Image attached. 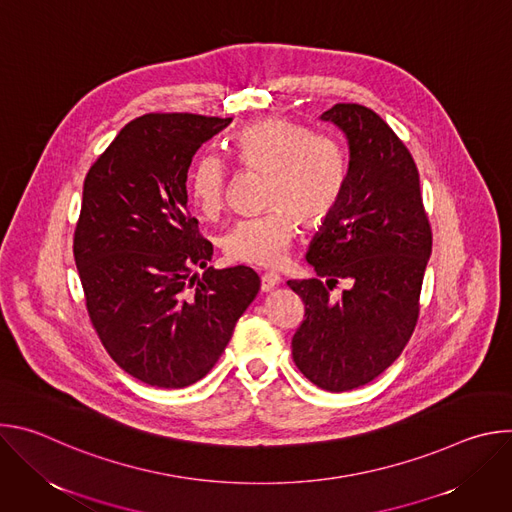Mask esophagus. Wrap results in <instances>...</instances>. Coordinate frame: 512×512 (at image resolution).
Instances as JSON below:
<instances>
[{
    "label": "esophagus",
    "instance_id": "obj_1",
    "mask_svg": "<svg viewBox=\"0 0 512 512\" xmlns=\"http://www.w3.org/2000/svg\"><path fill=\"white\" fill-rule=\"evenodd\" d=\"M281 283V277L277 273H263L261 275V289L263 291H271L273 287H277Z\"/></svg>",
    "mask_w": 512,
    "mask_h": 512
}]
</instances>
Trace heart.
<instances>
[{
	"label": "heart",
	"instance_id": "b5f03b06",
	"mask_svg": "<svg viewBox=\"0 0 512 512\" xmlns=\"http://www.w3.org/2000/svg\"><path fill=\"white\" fill-rule=\"evenodd\" d=\"M233 150L243 168L269 174L271 210L237 221L225 233L223 249L231 261L277 267L298 235L300 218L322 223L340 204L348 180L346 152L334 137L279 117L243 127L233 137ZM188 188L202 214H218L229 192L227 162L214 152L200 154Z\"/></svg>",
	"mask_w": 512,
	"mask_h": 512
}]
</instances>
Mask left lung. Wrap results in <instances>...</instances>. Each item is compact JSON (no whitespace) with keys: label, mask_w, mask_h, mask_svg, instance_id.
<instances>
[{"label":"left lung","mask_w":512,"mask_h":512,"mask_svg":"<svg viewBox=\"0 0 512 512\" xmlns=\"http://www.w3.org/2000/svg\"><path fill=\"white\" fill-rule=\"evenodd\" d=\"M322 119L346 135L348 180L306 253L318 277L287 281L306 306L291 354L306 379L342 393L377 379L409 342L431 227L417 166L373 109L338 103ZM342 278L349 287L336 299Z\"/></svg>","instance_id":"obj_1"}]
</instances>
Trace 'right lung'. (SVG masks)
Segmentation results:
<instances>
[{
  "mask_svg": "<svg viewBox=\"0 0 512 512\" xmlns=\"http://www.w3.org/2000/svg\"><path fill=\"white\" fill-rule=\"evenodd\" d=\"M231 121L141 115L85 178L72 249L87 312L109 356L145 385L200 381L261 287L251 267H206L212 243L188 210L192 158ZM194 266L205 269L202 278L191 275Z\"/></svg>",
  "mask_w": 512,
  "mask_h": 512,
  "instance_id": "obj_1",
  "label": "right lung"
}]
</instances>
